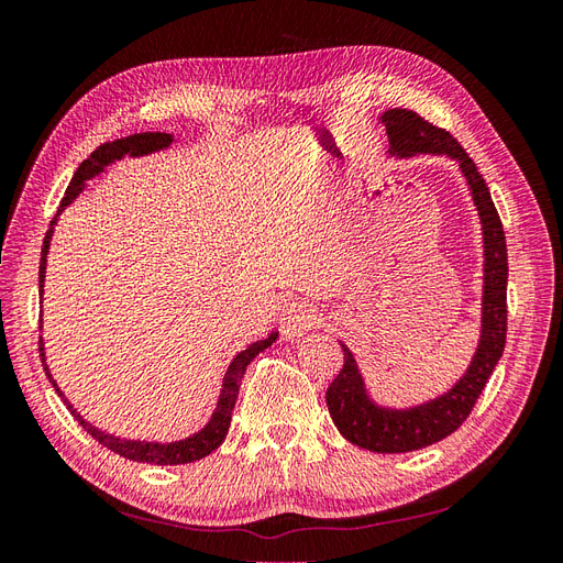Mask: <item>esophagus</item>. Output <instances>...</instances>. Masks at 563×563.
Wrapping results in <instances>:
<instances>
[{
    "label": "esophagus",
    "mask_w": 563,
    "mask_h": 563,
    "mask_svg": "<svg viewBox=\"0 0 563 563\" xmlns=\"http://www.w3.org/2000/svg\"><path fill=\"white\" fill-rule=\"evenodd\" d=\"M319 323H321V314L317 310V305L308 300H294L286 305V310L282 314V333L288 340H296L308 331L317 329Z\"/></svg>",
    "instance_id": "esophagus-1"
}]
</instances>
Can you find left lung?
I'll return each mask as SVG.
<instances>
[{"label": "left lung", "mask_w": 563, "mask_h": 563, "mask_svg": "<svg viewBox=\"0 0 563 563\" xmlns=\"http://www.w3.org/2000/svg\"><path fill=\"white\" fill-rule=\"evenodd\" d=\"M383 122L387 129L389 150L395 155L408 157L416 155V152H439V155H449L460 162L482 216L486 246L482 343L465 378L446 391L444 397L408 408V411L378 408L366 397L354 356L343 345V368L327 389V404L338 432L352 444L373 453H408L432 446L453 434L470 418L493 368L500 362L507 338V244L500 216L490 199L486 180L463 145L446 129L434 126L418 112L404 108L387 110L383 114Z\"/></svg>", "instance_id": "8db88e82"}]
</instances>
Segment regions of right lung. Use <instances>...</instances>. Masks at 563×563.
<instances>
[{
	"label": "right lung",
	"mask_w": 563,
	"mask_h": 563,
	"mask_svg": "<svg viewBox=\"0 0 563 563\" xmlns=\"http://www.w3.org/2000/svg\"><path fill=\"white\" fill-rule=\"evenodd\" d=\"M174 139L168 133H159V131H147V133H133V135H126V139H119L114 143H103L100 145L91 159L84 162L77 174L73 176L70 185H67L65 190V197L60 201V209L58 213L70 203L81 190H84V180L91 178L93 174H98L100 168H103L106 164H110L112 159H119L122 155H147V152L152 150H162L166 147L168 143H172ZM54 225H56V218L51 220V228L46 230V236H44V246H42V261H40V288L44 286V269H46V253H48V242H51V232H54ZM277 335L272 333L269 338L265 340H258V343H253L249 350L240 352L234 356V362L230 364L228 373H225V380H223V389H220V401L216 406V413L213 418L209 420L207 428H203L201 432H197L195 437H187L183 441H174V444H150V441H131V439H117L112 434H106L96 430L93 424H89L87 420H84L73 404L67 401L63 397V391L58 389V385L51 380L48 376V368L44 366L46 376L51 380V385L56 387L58 395L63 397L65 406L70 408V413L75 416V420L81 424L84 430H87V434H91L98 444H103L106 449H110L112 453L122 455L126 460H135V463H150V465H185V463H195V460L209 455L211 451H216L220 444L225 441V434L230 430V420H232V408H234V401H236V395H240V385H242V378L246 373V366L258 356L265 347L272 345V340H275ZM40 356H42V364H44V347H42V340H40Z\"/></svg>",
	"instance_id": "1"
}]
</instances>
